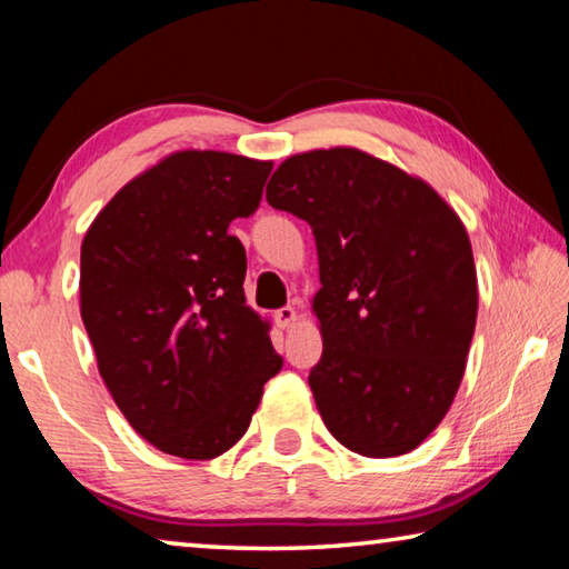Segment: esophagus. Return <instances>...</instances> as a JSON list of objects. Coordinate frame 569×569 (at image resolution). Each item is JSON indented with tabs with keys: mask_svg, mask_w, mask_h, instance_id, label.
<instances>
[{
	"mask_svg": "<svg viewBox=\"0 0 569 569\" xmlns=\"http://www.w3.org/2000/svg\"><path fill=\"white\" fill-rule=\"evenodd\" d=\"M296 319H298V313L293 306H283L276 311V323L281 326V329H288V326H291Z\"/></svg>",
	"mask_w": 569,
	"mask_h": 569,
	"instance_id": "obj_1",
	"label": "esophagus"
}]
</instances>
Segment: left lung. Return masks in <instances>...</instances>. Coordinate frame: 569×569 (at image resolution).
<instances>
[{
  "instance_id": "8db88e82",
  "label": "left lung",
  "mask_w": 569,
  "mask_h": 569,
  "mask_svg": "<svg viewBox=\"0 0 569 569\" xmlns=\"http://www.w3.org/2000/svg\"><path fill=\"white\" fill-rule=\"evenodd\" d=\"M266 200L319 250L323 353L308 373L326 429L363 457L417 449L445 419L477 323L467 228L439 192L356 148L291 156Z\"/></svg>"
}]
</instances>
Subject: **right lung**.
Here are the masks:
<instances>
[{"label": "right lung", "mask_w": 569, "mask_h": 569, "mask_svg": "<svg viewBox=\"0 0 569 569\" xmlns=\"http://www.w3.org/2000/svg\"><path fill=\"white\" fill-rule=\"evenodd\" d=\"M273 162L172 152L130 180L82 240L80 313L130 427L182 459L246 435L281 371L268 321L246 306V248L230 220L261 206Z\"/></svg>", "instance_id": "right-lung-1"}]
</instances>
